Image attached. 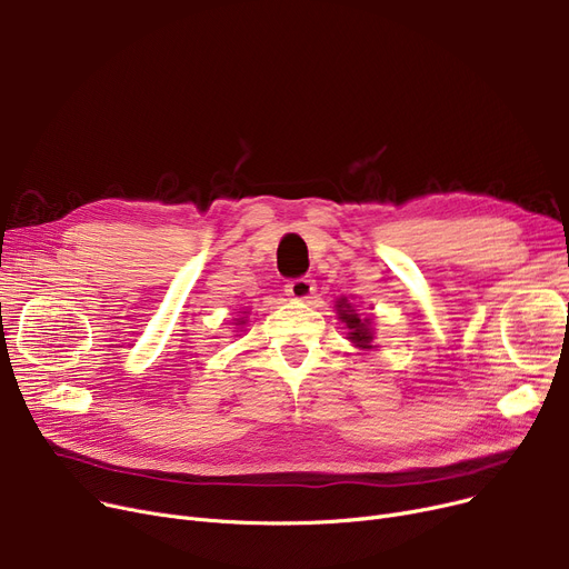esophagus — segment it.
<instances>
[{"label":"esophagus","instance_id":"1","mask_svg":"<svg viewBox=\"0 0 569 569\" xmlns=\"http://www.w3.org/2000/svg\"><path fill=\"white\" fill-rule=\"evenodd\" d=\"M286 292L292 297V300H309V297L316 292V283L309 277L292 279L286 283Z\"/></svg>","mask_w":569,"mask_h":569}]
</instances>
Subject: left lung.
<instances>
[{
	"label": "left lung",
	"instance_id": "obj_1",
	"mask_svg": "<svg viewBox=\"0 0 569 569\" xmlns=\"http://www.w3.org/2000/svg\"><path fill=\"white\" fill-rule=\"evenodd\" d=\"M337 313L341 318V322H346L348 327V339L357 346V348H373L371 341H373V330H371V320L369 318H362L360 313H357L352 309V305L346 300V297H341V300L337 302Z\"/></svg>",
	"mask_w": 569,
	"mask_h": 569
}]
</instances>
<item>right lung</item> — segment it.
<instances>
[{
  "mask_svg": "<svg viewBox=\"0 0 569 569\" xmlns=\"http://www.w3.org/2000/svg\"><path fill=\"white\" fill-rule=\"evenodd\" d=\"M237 325H244V318H237Z\"/></svg>",
  "mask_w": 569,
  "mask_h": 569,
  "instance_id": "right-lung-1",
  "label": "right lung"
}]
</instances>
